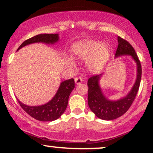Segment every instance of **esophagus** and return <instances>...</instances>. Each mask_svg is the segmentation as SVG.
Wrapping results in <instances>:
<instances>
[{
  "mask_svg": "<svg viewBox=\"0 0 153 153\" xmlns=\"http://www.w3.org/2000/svg\"><path fill=\"white\" fill-rule=\"evenodd\" d=\"M75 83L77 84V85H78V84H80L82 82V78H80V77H78V78H75Z\"/></svg>",
  "mask_w": 153,
  "mask_h": 153,
  "instance_id": "obj_1",
  "label": "esophagus"
}]
</instances>
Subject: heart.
<instances>
[{
    "mask_svg": "<svg viewBox=\"0 0 153 153\" xmlns=\"http://www.w3.org/2000/svg\"><path fill=\"white\" fill-rule=\"evenodd\" d=\"M71 52L74 59L79 61H88V68L91 71H101L108 60L110 50L108 45L97 41L85 40L73 44ZM66 63L68 66L74 67L73 59L68 58Z\"/></svg>",
    "mask_w": 153,
    "mask_h": 153,
    "instance_id": "obj_1",
    "label": "heart"
}]
</instances>
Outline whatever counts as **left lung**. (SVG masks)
Listing matches in <instances>:
<instances>
[{
	"label": "left lung",
	"instance_id": "8db88e82",
	"mask_svg": "<svg viewBox=\"0 0 153 153\" xmlns=\"http://www.w3.org/2000/svg\"><path fill=\"white\" fill-rule=\"evenodd\" d=\"M118 47L115 57L123 55H130L137 64V78L129 94L122 99L117 101L108 99L99 85L100 79L102 74L94 75L88 80V103L89 108L98 118L103 120H114L119 118L126 113L137 94L142 76V67L140 61L132 46L124 39L118 36Z\"/></svg>",
	"mask_w": 153,
	"mask_h": 153
}]
</instances>
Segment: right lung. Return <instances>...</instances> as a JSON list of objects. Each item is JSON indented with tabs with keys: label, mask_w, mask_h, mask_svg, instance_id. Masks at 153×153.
Wrapping results in <instances>:
<instances>
[{
	"label": "right lung",
	"mask_w": 153,
	"mask_h": 153,
	"mask_svg": "<svg viewBox=\"0 0 153 153\" xmlns=\"http://www.w3.org/2000/svg\"><path fill=\"white\" fill-rule=\"evenodd\" d=\"M58 34H38L24 41L20 45L17 51L30 44L42 42L53 45L58 42ZM74 88V79L71 78L64 80L60 83L58 90L52 100L42 106H30L24 104L19 100L18 101L23 109L34 119L42 122H52L59 118L65 112L68 106L70 94H71Z\"/></svg>",
	"instance_id": "right-lung-1"
}]
</instances>
